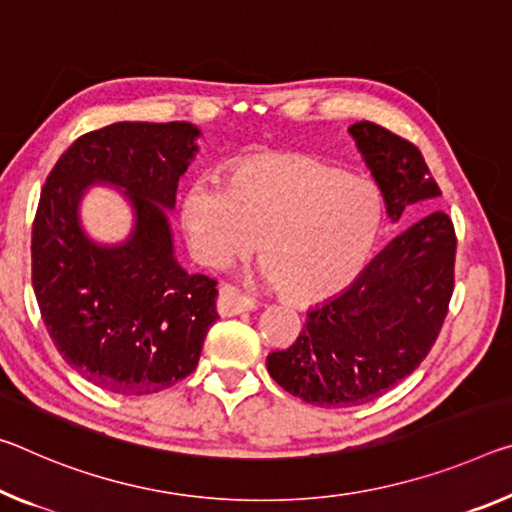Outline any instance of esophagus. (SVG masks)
<instances>
[{"label": "esophagus", "mask_w": 512, "mask_h": 512, "mask_svg": "<svg viewBox=\"0 0 512 512\" xmlns=\"http://www.w3.org/2000/svg\"><path fill=\"white\" fill-rule=\"evenodd\" d=\"M218 314L221 316H237V314H243V312H250L255 307V303L246 296H241L237 289L225 285L221 287V291H218Z\"/></svg>", "instance_id": "1"}]
</instances>
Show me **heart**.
I'll return each mask as SVG.
<instances>
[{"label": "heart", "mask_w": 512, "mask_h": 512, "mask_svg": "<svg viewBox=\"0 0 512 512\" xmlns=\"http://www.w3.org/2000/svg\"><path fill=\"white\" fill-rule=\"evenodd\" d=\"M369 182L303 154L234 164L223 186L196 180L180 202L193 257L225 269L255 246L259 275L294 303H319L358 278L380 227Z\"/></svg>", "instance_id": "obj_1"}]
</instances>
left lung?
Listing matches in <instances>:
<instances>
[{"mask_svg": "<svg viewBox=\"0 0 512 512\" xmlns=\"http://www.w3.org/2000/svg\"><path fill=\"white\" fill-rule=\"evenodd\" d=\"M348 134L399 223L442 196L421 152L369 120ZM456 232L444 212L405 227L342 294L312 307L296 342L266 358L271 378L321 408L369 403L410 376L440 335L453 294Z\"/></svg>", "mask_w": 512, "mask_h": 512, "instance_id": "8db88e82", "label": "left lung"}]
</instances>
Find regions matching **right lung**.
<instances>
[{
	"label": "right lung",
	"mask_w": 512,
	"mask_h": 512,
	"mask_svg": "<svg viewBox=\"0 0 512 512\" xmlns=\"http://www.w3.org/2000/svg\"><path fill=\"white\" fill-rule=\"evenodd\" d=\"M191 123H113L56 161L31 232V282L45 328L88 383L123 396L161 392L198 367L218 319L216 280L175 259L168 214L196 157ZM111 183L133 205L130 237L107 247L83 232L78 205Z\"/></svg>",
	"instance_id": "add662e5"
}]
</instances>
